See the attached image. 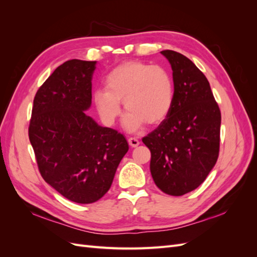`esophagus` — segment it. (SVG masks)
Masks as SVG:
<instances>
[{
  "label": "esophagus",
  "instance_id": "1",
  "mask_svg": "<svg viewBox=\"0 0 257 257\" xmlns=\"http://www.w3.org/2000/svg\"><path fill=\"white\" fill-rule=\"evenodd\" d=\"M128 144L132 148H136L137 146H139V144L141 143H139L138 139H136L134 137H131V138H128Z\"/></svg>",
  "mask_w": 257,
  "mask_h": 257
}]
</instances>
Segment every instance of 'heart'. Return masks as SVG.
<instances>
[{
	"label": "heart",
	"mask_w": 257,
	"mask_h": 257,
	"mask_svg": "<svg viewBox=\"0 0 257 257\" xmlns=\"http://www.w3.org/2000/svg\"><path fill=\"white\" fill-rule=\"evenodd\" d=\"M104 84L105 89L93 92V103L100 120L108 126L121 115V102L127 111L124 127L131 133L138 132L145 123H161L174 105L173 76L160 65L124 62L107 74Z\"/></svg>",
	"instance_id": "obj_1"
}]
</instances>
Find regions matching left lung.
Returning a JSON list of instances; mask_svg holds the SVG:
<instances>
[{
  "label": "left lung",
  "mask_w": 257,
  "mask_h": 257,
  "mask_svg": "<svg viewBox=\"0 0 257 257\" xmlns=\"http://www.w3.org/2000/svg\"><path fill=\"white\" fill-rule=\"evenodd\" d=\"M161 53L173 69L174 105L143 143L151 152L154 183L168 195L181 196L198 188L215 165L221 111L206 76L190 59L173 50Z\"/></svg>",
  "instance_id": "obj_1"
}]
</instances>
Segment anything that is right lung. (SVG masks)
Listing matches in <instances>:
<instances>
[{
	"label": "right lung",
	"instance_id": "add662e5",
	"mask_svg": "<svg viewBox=\"0 0 257 257\" xmlns=\"http://www.w3.org/2000/svg\"><path fill=\"white\" fill-rule=\"evenodd\" d=\"M95 65L96 61L73 59L57 67L36 92L29 126L44 180L77 204L105 195L128 151L121 133L84 112L92 104Z\"/></svg>",
	"mask_w": 257,
	"mask_h": 257
}]
</instances>
